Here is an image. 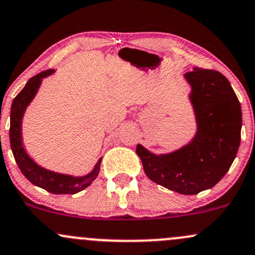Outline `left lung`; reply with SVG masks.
Returning <instances> with one entry per match:
<instances>
[{"label": "left lung", "mask_w": 255, "mask_h": 255, "mask_svg": "<svg viewBox=\"0 0 255 255\" xmlns=\"http://www.w3.org/2000/svg\"><path fill=\"white\" fill-rule=\"evenodd\" d=\"M184 77L191 86L189 99L197 125L192 140L161 155L140 144L135 151L150 180L178 194L196 195L212 189L231 167L241 142L242 111L219 71L194 68Z\"/></svg>", "instance_id": "obj_1"}]
</instances>
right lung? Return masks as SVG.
<instances>
[{
    "instance_id": "right-lung-1",
    "label": "right lung",
    "mask_w": 255,
    "mask_h": 255,
    "mask_svg": "<svg viewBox=\"0 0 255 255\" xmlns=\"http://www.w3.org/2000/svg\"><path fill=\"white\" fill-rule=\"evenodd\" d=\"M54 72V70L49 69L46 71H42L27 81V83L13 99L12 108H10V128H9V140L10 149H12L13 156L15 158L16 164L19 169L24 174V177L32 183L33 185L42 187L47 190L50 194L60 195V194H77V192L85 190L87 186L94 181L98 177L100 170V163L102 158L97 162L93 170L88 174L82 177H74L69 174H61V173L53 172V170L46 169L36 163L33 159L27 155L26 150L24 149L23 136H21V122L25 110L29 106L30 103L35 98L40 88L42 80L44 77L49 76Z\"/></svg>"
}]
</instances>
